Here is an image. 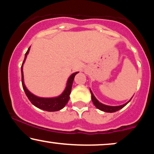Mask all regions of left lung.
Masks as SVG:
<instances>
[{"mask_svg": "<svg viewBox=\"0 0 154 154\" xmlns=\"http://www.w3.org/2000/svg\"><path fill=\"white\" fill-rule=\"evenodd\" d=\"M91 93L92 101H93V104L95 106V107H96L97 109H100V111H105V112L112 113V112H115V111H119V109H122L123 107H125V106H126L127 104H128L129 102L130 101V100L128 102H127L126 103L123 104V105H121V106H107V105H105V104L100 103V102L98 101L96 98H95V97L94 96V95H93V93H92L91 90Z\"/></svg>", "mask_w": 154, "mask_h": 154, "instance_id": "1", "label": "left lung"}]
</instances>
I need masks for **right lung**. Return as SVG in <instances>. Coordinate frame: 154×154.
Masks as SVG:
<instances>
[{"label":"right lung","mask_w":154,"mask_h":154,"mask_svg":"<svg viewBox=\"0 0 154 154\" xmlns=\"http://www.w3.org/2000/svg\"><path fill=\"white\" fill-rule=\"evenodd\" d=\"M29 49L30 47L28 48L27 51L26 52L25 56H24V61H23L22 67H21V71H22V87L24 89L25 94L27 96L28 99L30 100V102L35 106L38 107V109H43V110L47 111H57L62 109L66 103H68L69 100V95L71 93L72 91V83H73L74 78H75V75H77L78 72H75L69 77L68 80H67L66 86L65 90L61 93L59 96L55 97V98H40V97H38L36 95H33L30 92L27 90L26 88L25 85L24 83V76H23V64H24V61L26 58V56L29 54Z\"/></svg>","instance_id":"right-lung-1"}]
</instances>
